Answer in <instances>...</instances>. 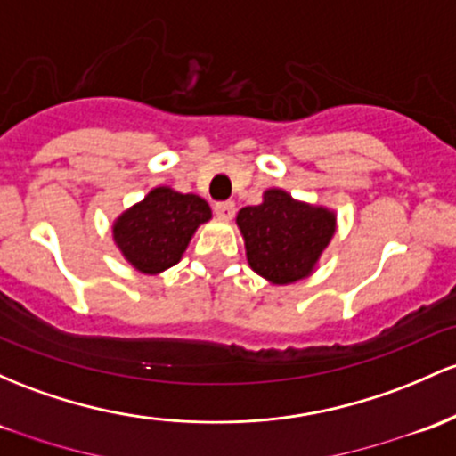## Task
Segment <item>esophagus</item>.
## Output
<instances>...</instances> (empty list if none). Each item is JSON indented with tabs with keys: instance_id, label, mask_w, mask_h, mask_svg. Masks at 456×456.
Returning <instances> with one entry per match:
<instances>
[{
	"instance_id": "1",
	"label": "esophagus",
	"mask_w": 456,
	"mask_h": 456,
	"mask_svg": "<svg viewBox=\"0 0 456 456\" xmlns=\"http://www.w3.org/2000/svg\"><path fill=\"white\" fill-rule=\"evenodd\" d=\"M214 214H216L218 218H233V214H236V203L233 201L214 203Z\"/></svg>"
}]
</instances>
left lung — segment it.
<instances>
[{"label":"left lung","mask_w":456,"mask_h":456,"mask_svg":"<svg viewBox=\"0 0 456 456\" xmlns=\"http://www.w3.org/2000/svg\"><path fill=\"white\" fill-rule=\"evenodd\" d=\"M251 268L273 283L307 277L335 233V214L294 201L283 190H266L264 203L238 212Z\"/></svg>","instance_id":"left-lung-1"}]
</instances>
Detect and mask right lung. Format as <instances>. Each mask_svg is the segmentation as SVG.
<instances>
[{
  "instance_id": "right-lung-1",
  "label": "right lung",
  "mask_w": 456,
  "mask_h": 456,
  "mask_svg": "<svg viewBox=\"0 0 456 456\" xmlns=\"http://www.w3.org/2000/svg\"><path fill=\"white\" fill-rule=\"evenodd\" d=\"M212 209L197 194L155 188L114 223V242L140 273L155 274L175 266L190 238Z\"/></svg>"
}]
</instances>
